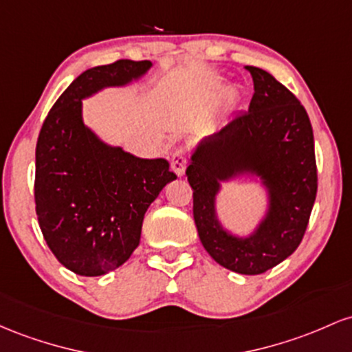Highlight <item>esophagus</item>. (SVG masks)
<instances>
[{
  "mask_svg": "<svg viewBox=\"0 0 352 352\" xmlns=\"http://www.w3.org/2000/svg\"><path fill=\"white\" fill-rule=\"evenodd\" d=\"M186 166H188L186 151H184V149H176L171 156L173 171H175L177 176H183L184 171H186Z\"/></svg>",
  "mask_w": 352,
  "mask_h": 352,
  "instance_id": "obj_1",
  "label": "esophagus"
}]
</instances>
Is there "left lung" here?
<instances>
[{"instance_id": "obj_1", "label": "left lung", "mask_w": 352, "mask_h": 352, "mask_svg": "<svg viewBox=\"0 0 352 352\" xmlns=\"http://www.w3.org/2000/svg\"><path fill=\"white\" fill-rule=\"evenodd\" d=\"M254 82L250 109L197 144L186 176L201 243L216 263L239 274H261L301 244L316 192L318 169L309 116L298 98L267 71L246 66ZM251 174L268 191L267 216L246 239L219 223L221 180Z\"/></svg>"}]
</instances>
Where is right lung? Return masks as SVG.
Instances as JSON below:
<instances>
[{"mask_svg": "<svg viewBox=\"0 0 352 352\" xmlns=\"http://www.w3.org/2000/svg\"><path fill=\"white\" fill-rule=\"evenodd\" d=\"M151 61L120 59L81 73L58 98L36 143L34 203L46 244L80 276L124 264L141 239L144 212L176 179L163 157L143 160L102 143L82 123V100L140 80Z\"/></svg>", "mask_w": 352, "mask_h": 352, "instance_id": "obj_1", "label": "right lung"}]
</instances>
